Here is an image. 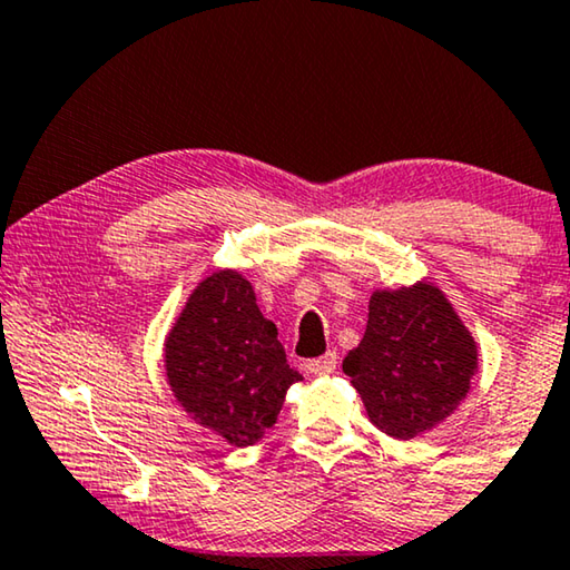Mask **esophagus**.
Listing matches in <instances>:
<instances>
[{
  "mask_svg": "<svg viewBox=\"0 0 570 570\" xmlns=\"http://www.w3.org/2000/svg\"><path fill=\"white\" fill-rule=\"evenodd\" d=\"M337 366V353L335 351H327L322 358H314L307 363V371L314 373V376H330V373H335Z\"/></svg>",
  "mask_w": 570,
  "mask_h": 570,
  "instance_id": "34e87169",
  "label": "esophagus"
}]
</instances>
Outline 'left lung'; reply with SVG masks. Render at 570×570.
Masks as SVG:
<instances>
[{"mask_svg": "<svg viewBox=\"0 0 570 570\" xmlns=\"http://www.w3.org/2000/svg\"><path fill=\"white\" fill-rule=\"evenodd\" d=\"M343 371L371 422L412 440L458 410L479 371V351L448 296L417 282L371 294L366 333Z\"/></svg>", "mask_w": 570, "mask_h": 570, "instance_id": "1", "label": "left lung"}]
</instances>
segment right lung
Returning a JSON list of instances; mask_svg holds the SVG:
<instances>
[{"instance_id":"add662e5","label":"right lung","mask_w":570,"mask_h":570,"mask_svg":"<svg viewBox=\"0 0 570 570\" xmlns=\"http://www.w3.org/2000/svg\"><path fill=\"white\" fill-rule=\"evenodd\" d=\"M164 358L184 412L235 448L258 443L276 424L288 386L302 381L250 282L233 268L202 278L189 294L166 335Z\"/></svg>"}]
</instances>
